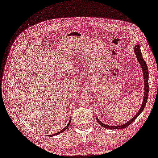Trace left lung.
I'll list each match as a JSON object with an SVG mask.
<instances>
[{
  "label": "left lung",
  "instance_id": "8db88e82",
  "mask_svg": "<svg viewBox=\"0 0 158 158\" xmlns=\"http://www.w3.org/2000/svg\"><path fill=\"white\" fill-rule=\"evenodd\" d=\"M134 52L135 54V56L137 58V60L139 62V63L141 65V67L142 68L143 70V78H144V85H145V88H144V95H143V100L142 102V105L141 106L140 109L139 110V111L138 112L134 117L130 119L127 123H124V124L122 125H117V126H111V125H107L105 123H102L99 119L98 118V117H96V119H97L98 122L99 123V124L103 127L104 128H110V129H121V128H125L128 125H130L131 123L134 121V120L138 117L139 115L142 112L143 110V109L145 108V106L146 105V103L147 102V99H148V67L146 62L145 60L143 59L141 52L140 50V46L138 44H135L134 46Z\"/></svg>",
  "mask_w": 158,
  "mask_h": 158
}]
</instances>
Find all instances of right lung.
Listing matches in <instances>:
<instances>
[{
  "label": "right lung",
  "instance_id": "obj_1",
  "mask_svg": "<svg viewBox=\"0 0 158 158\" xmlns=\"http://www.w3.org/2000/svg\"><path fill=\"white\" fill-rule=\"evenodd\" d=\"M70 123H71V119H70V121H69V122H68V125L62 130H61V131H60V132H57V133H56V134H52V135H49V136H50V137H52V136H54V135H58V134H60V133H62L63 132H64V131H65V130L68 128V127H69V125H70Z\"/></svg>",
  "mask_w": 158,
  "mask_h": 158
}]
</instances>
